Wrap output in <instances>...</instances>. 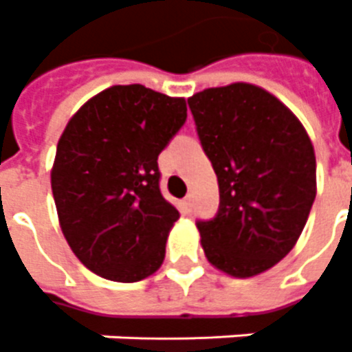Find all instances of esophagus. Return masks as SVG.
Listing matches in <instances>:
<instances>
[{
  "instance_id": "obj_1",
  "label": "esophagus",
  "mask_w": 352,
  "mask_h": 352,
  "mask_svg": "<svg viewBox=\"0 0 352 352\" xmlns=\"http://www.w3.org/2000/svg\"><path fill=\"white\" fill-rule=\"evenodd\" d=\"M184 210L186 212L191 210V195H188L186 199H184Z\"/></svg>"
}]
</instances>
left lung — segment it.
<instances>
[{"label":"left lung","instance_id":"left-lung-1","mask_svg":"<svg viewBox=\"0 0 352 352\" xmlns=\"http://www.w3.org/2000/svg\"><path fill=\"white\" fill-rule=\"evenodd\" d=\"M220 186V208L197 221L204 256L236 278L260 275L298 243L316 195V159L300 119L250 83L188 98Z\"/></svg>","mask_w":352,"mask_h":352}]
</instances>
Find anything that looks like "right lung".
Wrapping results in <instances>:
<instances>
[{
    "label": "right lung",
    "mask_w": 352,
    "mask_h": 352,
    "mask_svg": "<svg viewBox=\"0 0 352 352\" xmlns=\"http://www.w3.org/2000/svg\"><path fill=\"white\" fill-rule=\"evenodd\" d=\"M188 119L184 98L116 85L62 132L51 188L62 233L85 267L116 283L153 275L180 218L159 189L157 157Z\"/></svg>",
    "instance_id": "1"
}]
</instances>
